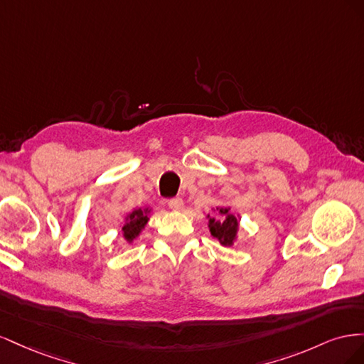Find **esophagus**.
<instances>
[{
  "mask_svg": "<svg viewBox=\"0 0 364 364\" xmlns=\"http://www.w3.org/2000/svg\"><path fill=\"white\" fill-rule=\"evenodd\" d=\"M168 208L173 209V211H181V209L183 208V200L181 199V197H176V199H170L168 200Z\"/></svg>",
  "mask_w": 364,
  "mask_h": 364,
  "instance_id": "esophagus-1",
  "label": "esophagus"
}]
</instances>
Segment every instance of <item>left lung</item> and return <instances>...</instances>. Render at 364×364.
<instances>
[{
  "label": "left lung",
  "instance_id": "8db88e82",
  "mask_svg": "<svg viewBox=\"0 0 364 364\" xmlns=\"http://www.w3.org/2000/svg\"><path fill=\"white\" fill-rule=\"evenodd\" d=\"M217 211L222 215V218L217 220L209 214L206 215L209 232L220 241L222 246H232L234 241L237 240L240 220L237 218V215L230 213V208L228 206H218Z\"/></svg>",
  "mask_w": 364,
  "mask_h": 364
}]
</instances>
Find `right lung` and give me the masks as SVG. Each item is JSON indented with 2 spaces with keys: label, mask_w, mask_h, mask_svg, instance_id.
Here are the masks:
<instances>
[{
  "label": "right lung",
  "mask_w": 364,
  "mask_h": 364,
  "mask_svg": "<svg viewBox=\"0 0 364 364\" xmlns=\"http://www.w3.org/2000/svg\"><path fill=\"white\" fill-rule=\"evenodd\" d=\"M149 215H150L149 208L134 209V211L126 215L124 226H123V237L127 243H132V241L142 232V229L146 228L149 222Z\"/></svg>",
  "instance_id": "add662e5"
}]
</instances>
